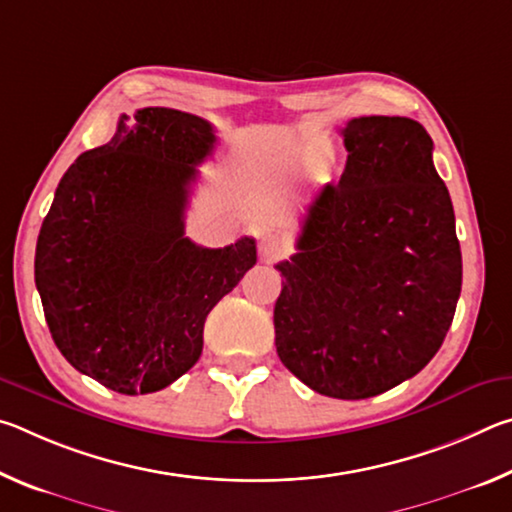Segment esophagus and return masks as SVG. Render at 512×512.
Segmentation results:
<instances>
[{
    "instance_id": "esophagus-1",
    "label": "esophagus",
    "mask_w": 512,
    "mask_h": 512,
    "mask_svg": "<svg viewBox=\"0 0 512 512\" xmlns=\"http://www.w3.org/2000/svg\"><path fill=\"white\" fill-rule=\"evenodd\" d=\"M259 257H262V262L271 264V262H277L284 253H287V248L282 246L280 239L275 237H264L262 241H259Z\"/></svg>"
}]
</instances>
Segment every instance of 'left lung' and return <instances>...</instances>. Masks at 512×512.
<instances>
[{"label":"left lung","instance_id":"left-lung-1","mask_svg":"<svg viewBox=\"0 0 512 512\" xmlns=\"http://www.w3.org/2000/svg\"><path fill=\"white\" fill-rule=\"evenodd\" d=\"M341 135V180L314 196L298 253L275 266L284 277L275 348L311 391L366 400L418 375L440 350L463 262L422 124L357 117Z\"/></svg>","mask_w":512,"mask_h":512}]
</instances>
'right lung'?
Returning <instances> with one entry per match:
<instances>
[{
	"label": "right lung",
	"mask_w": 512,
	"mask_h": 512,
	"mask_svg": "<svg viewBox=\"0 0 512 512\" xmlns=\"http://www.w3.org/2000/svg\"><path fill=\"white\" fill-rule=\"evenodd\" d=\"M210 121L173 108L119 117L56 187L36 246V287L60 354L121 395L173 384L203 352L212 307L257 262L255 239L203 248L185 237Z\"/></svg>",
	"instance_id": "1"
}]
</instances>
